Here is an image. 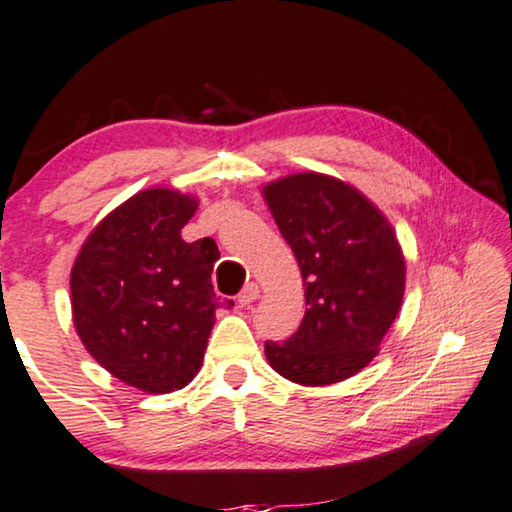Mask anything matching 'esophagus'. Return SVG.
<instances>
[{
  "mask_svg": "<svg viewBox=\"0 0 512 512\" xmlns=\"http://www.w3.org/2000/svg\"><path fill=\"white\" fill-rule=\"evenodd\" d=\"M259 299V287H257V283H248L246 287H243V290L239 292V306L241 308H250L255 304V301Z\"/></svg>",
  "mask_w": 512,
  "mask_h": 512,
  "instance_id": "esophagus-1",
  "label": "esophagus"
}]
</instances>
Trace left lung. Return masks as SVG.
<instances>
[{
    "label": "left lung",
    "mask_w": 512,
    "mask_h": 512,
    "mask_svg": "<svg viewBox=\"0 0 512 512\" xmlns=\"http://www.w3.org/2000/svg\"><path fill=\"white\" fill-rule=\"evenodd\" d=\"M304 278V320L283 343H264L271 369L297 385L355 376L378 355L406 290V259L383 211L357 187L301 171L262 187Z\"/></svg>",
    "instance_id": "left-lung-1"
}]
</instances>
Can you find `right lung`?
<instances>
[{
    "mask_svg": "<svg viewBox=\"0 0 512 512\" xmlns=\"http://www.w3.org/2000/svg\"><path fill=\"white\" fill-rule=\"evenodd\" d=\"M197 206L171 187L136 192L92 229L71 266V315L85 350L146 394L190 383L215 325L218 248L181 236Z\"/></svg>",
    "mask_w": 512,
    "mask_h": 512,
    "instance_id": "obj_1",
    "label": "right lung"
}]
</instances>
